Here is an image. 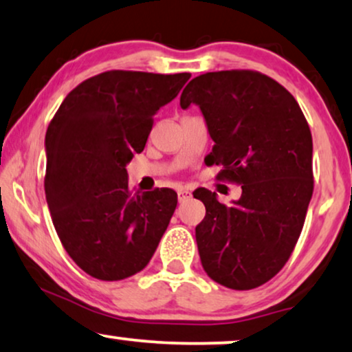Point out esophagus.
Returning a JSON list of instances; mask_svg holds the SVG:
<instances>
[{
    "label": "esophagus",
    "mask_w": 352,
    "mask_h": 352,
    "mask_svg": "<svg viewBox=\"0 0 352 352\" xmlns=\"http://www.w3.org/2000/svg\"><path fill=\"white\" fill-rule=\"evenodd\" d=\"M190 197H192V193L186 190V188H179V190H177V200H179V203L187 201Z\"/></svg>",
    "instance_id": "obj_1"
}]
</instances>
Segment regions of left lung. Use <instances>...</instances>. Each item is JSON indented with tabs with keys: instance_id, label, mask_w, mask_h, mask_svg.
Instances as JSON below:
<instances>
[{
	"instance_id": "left-lung-1",
	"label": "left lung",
	"mask_w": 352,
	"mask_h": 352,
	"mask_svg": "<svg viewBox=\"0 0 352 352\" xmlns=\"http://www.w3.org/2000/svg\"><path fill=\"white\" fill-rule=\"evenodd\" d=\"M197 104L214 141L206 157L223 165L219 179L241 184L230 206L198 188L206 216L195 228L201 265L212 281L249 290L289 261L313 195V138L292 95L257 71L197 76L181 108Z\"/></svg>"
}]
</instances>
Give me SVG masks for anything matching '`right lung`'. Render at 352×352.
I'll return each mask as SVG.
<instances>
[{
	"instance_id": "1",
	"label": "right lung",
	"mask_w": 352,
	"mask_h": 352,
	"mask_svg": "<svg viewBox=\"0 0 352 352\" xmlns=\"http://www.w3.org/2000/svg\"><path fill=\"white\" fill-rule=\"evenodd\" d=\"M188 79V73L106 71L71 90L50 120L45 200L66 252L90 276H133L164 236L177 193H133L125 166L144 149L152 117Z\"/></svg>"
}]
</instances>
